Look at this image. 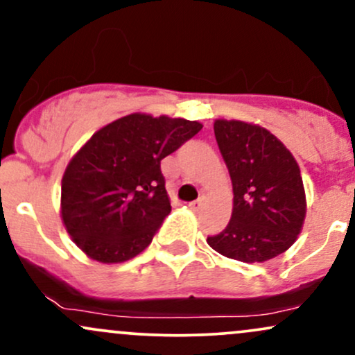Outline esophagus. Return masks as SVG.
<instances>
[{"instance_id": "1", "label": "esophagus", "mask_w": 355, "mask_h": 355, "mask_svg": "<svg viewBox=\"0 0 355 355\" xmlns=\"http://www.w3.org/2000/svg\"><path fill=\"white\" fill-rule=\"evenodd\" d=\"M203 202H205V200H203V198H198V200L189 203V207H190V209L193 210V211H197V210H200L202 207H203Z\"/></svg>"}]
</instances>
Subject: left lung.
<instances>
[{"mask_svg":"<svg viewBox=\"0 0 355 355\" xmlns=\"http://www.w3.org/2000/svg\"><path fill=\"white\" fill-rule=\"evenodd\" d=\"M215 138L229 168L234 209L229 225L207 239L218 254L266 262L294 245L305 220V190L294 155L262 126L215 120Z\"/></svg>","mask_w":355,"mask_h":355,"instance_id":"8db88e82","label":"left lung"}]
</instances>
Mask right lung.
<instances>
[{
	"label": "right lung",
	"mask_w": 355,
	"mask_h": 355,
	"mask_svg": "<svg viewBox=\"0 0 355 355\" xmlns=\"http://www.w3.org/2000/svg\"><path fill=\"white\" fill-rule=\"evenodd\" d=\"M200 130L185 118L132 113L76 152L61 178V218L89 259L120 263L150 245L172 210L160 162Z\"/></svg>",
	"instance_id": "add662e5"
}]
</instances>
